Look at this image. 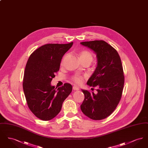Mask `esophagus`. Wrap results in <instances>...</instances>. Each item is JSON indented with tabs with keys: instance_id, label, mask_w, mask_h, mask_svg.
Instances as JSON below:
<instances>
[{
	"instance_id": "obj_1",
	"label": "esophagus",
	"mask_w": 148,
	"mask_h": 148,
	"mask_svg": "<svg viewBox=\"0 0 148 148\" xmlns=\"http://www.w3.org/2000/svg\"><path fill=\"white\" fill-rule=\"evenodd\" d=\"M73 89L74 90H79V88H77V87L75 86H74L73 87Z\"/></svg>"
}]
</instances>
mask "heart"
<instances>
[{"mask_svg":"<svg viewBox=\"0 0 148 148\" xmlns=\"http://www.w3.org/2000/svg\"><path fill=\"white\" fill-rule=\"evenodd\" d=\"M79 58L80 61H89L92 62L93 59V56L92 53L87 50H84L81 51L79 53ZM63 60L62 62V64L63 63ZM84 77L79 75H75L71 77V79L74 82H75L77 84H80L83 83Z\"/></svg>","mask_w":148,"mask_h":148,"instance_id":"obj_1","label":"heart"}]
</instances>
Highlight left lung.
Instances as JSON below:
<instances>
[{
  "instance_id": "left-lung-1",
  "label": "left lung",
  "mask_w": 148,
  "mask_h": 148,
  "mask_svg": "<svg viewBox=\"0 0 148 148\" xmlns=\"http://www.w3.org/2000/svg\"><path fill=\"white\" fill-rule=\"evenodd\" d=\"M80 44L97 55V66L87 84L98 88L97 94L82 89L85 98L80 108L92 119H104L113 113L121 99L124 84L121 61L117 51L104 40Z\"/></svg>"
}]
</instances>
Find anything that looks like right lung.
Returning <instances> with one entry per match:
<instances>
[{
	"label": "right lung",
	"mask_w": 148,
	"mask_h": 148,
	"mask_svg": "<svg viewBox=\"0 0 148 148\" xmlns=\"http://www.w3.org/2000/svg\"><path fill=\"white\" fill-rule=\"evenodd\" d=\"M73 44H45L29 58L23 88L29 109L40 119L48 121L56 117L72 91L69 83L56 89L51 82L59 70L62 57Z\"/></svg>",
	"instance_id": "1"
}]
</instances>
